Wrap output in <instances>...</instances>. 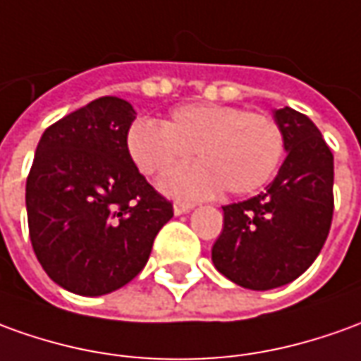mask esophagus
Instances as JSON below:
<instances>
[{
  "label": "esophagus",
  "mask_w": 361,
  "mask_h": 361,
  "mask_svg": "<svg viewBox=\"0 0 361 361\" xmlns=\"http://www.w3.org/2000/svg\"><path fill=\"white\" fill-rule=\"evenodd\" d=\"M192 208H195V204H190V202H183V200H176V202H175V214H176V216L190 212Z\"/></svg>",
  "instance_id": "obj_1"
}]
</instances>
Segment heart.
<instances>
[{
  "label": "heart",
  "mask_w": 361,
  "mask_h": 361,
  "mask_svg": "<svg viewBox=\"0 0 361 361\" xmlns=\"http://www.w3.org/2000/svg\"><path fill=\"white\" fill-rule=\"evenodd\" d=\"M133 163L149 176L166 175L186 163L192 151L200 163L180 169L161 183L178 198H200L224 186L247 195L269 180L285 155V133L277 119L233 106L190 104L176 108L169 121L139 119L128 133Z\"/></svg>",
  "instance_id": "1"
}]
</instances>
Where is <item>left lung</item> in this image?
<instances>
[{
	"instance_id": "obj_1",
	"label": "left lung",
	"mask_w": 361,
	"mask_h": 361,
	"mask_svg": "<svg viewBox=\"0 0 361 361\" xmlns=\"http://www.w3.org/2000/svg\"><path fill=\"white\" fill-rule=\"evenodd\" d=\"M287 157L265 192L222 206V233L212 261L243 289L287 285L312 265L326 242L334 212V157L305 114L275 109Z\"/></svg>"
}]
</instances>
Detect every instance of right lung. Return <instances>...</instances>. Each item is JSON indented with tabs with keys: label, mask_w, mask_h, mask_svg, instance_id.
<instances>
[{
	"label": "right lung",
	"mask_w": 361,
	"mask_h": 361,
	"mask_svg": "<svg viewBox=\"0 0 361 361\" xmlns=\"http://www.w3.org/2000/svg\"><path fill=\"white\" fill-rule=\"evenodd\" d=\"M129 102L104 96L44 129L27 176L35 255L62 289L100 297L145 267L173 204L139 173L128 149Z\"/></svg>",
	"instance_id": "right-lung-1"
}]
</instances>
